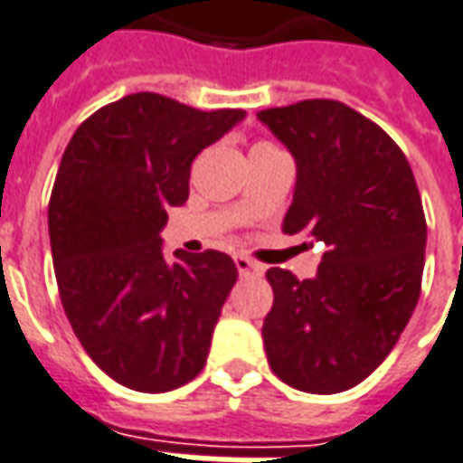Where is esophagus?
<instances>
[{
    "label": "esophagus",
    "mask_w": 463,
    "mask_h": 463,
    "mask_svg": "<svg viewBox=\"0 0 463 463\" xmlns=\"http://www.w3.org/2000/svg\"><path fill=\"white\" fill-rule=\"evenodd\" d=\"M234 264H237L239 274H241V277H261V274H264V267H261V264H257L254 259L244 257V254L234 257Z\"/></svg>",
    "instance_id": "esophagus-1"
}]
</instances>
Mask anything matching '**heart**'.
Here are the masks:
<instances>
[{
  "label": "heart",
  "mask_w": 463,
  "mask_h": 463,
  "mask_svg": "<svg viewBox=\"0 0 463 463\" xmlns=\"http://www.w3.org/2000/svg\"><path fill=\"white\" fill-rule=\"evenodd\" d=\"M267 146H274V144H269V142H259V144H254V149H267ZM254 149H251V152H254Z\"/></svg>",
  "instance_id": "obj_1"
}]
</instances>
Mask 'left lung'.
Wrapping results in <instances>:
<instances>
[{
	"instance_id": "8db88e82",
	"label": "left lung",
	"mask_w": 463,
	"mask_h": 463,
	"mask_svg": "<svg viewBox=\"0 0 463 463\" xmlns=\"http://www.w3.org/2000/svg\"><path fill=\"white\" fill-rule=\"evenodd\" d=\"M257 117L297 159L284 234L326 244L314 279L267 271L269 366L299 392L339 394L389 356L416 309L426 249L419 186L399 144L342 101L304 99Z\"/></svg>"
}]
</instances>
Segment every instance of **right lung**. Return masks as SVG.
Listing matches in <instances>:
<instances>
[{
    "label": "right lung",
    "mask_w": 463,
    "mask_h": 463,
    "mask_svg": "<svg viewBox=\"0 0 463 463\" xmlns=\"http://www.w3.org/2000/svg\"><path fill=\"white\" fill-rule=\"evenodd\" d=\"M239 119L137 91L81 121L64 149L49 199L59 299L91 362L127 389L162 394L204 369L237 264L214 249L166 261L159 232L189 199L196 154Z\"/></svg>",
    "instance_id": "obj_1"
}]
</instances>
